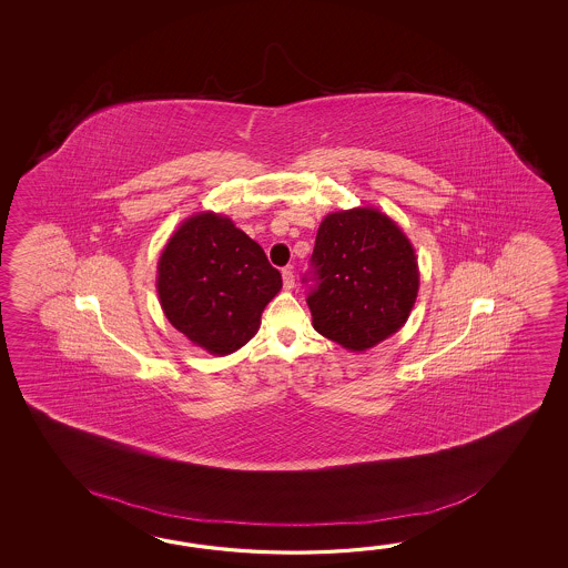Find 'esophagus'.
Listing matches in <instances>:
<instances>
[{"label":"esophagus","mask_w":568,"mask_h":568,"mask_svg":"<svg viewBox=\"0 0 568 568\" xmlns=\"http://www.w3.org/2000/svg\"><path fill=\"white\" fill-rule=\"evenodd\" d=\"M282 280H284V288H294V272L290 267L282 270Z\"/></svg>","instance_id":"1"}]
</instances>
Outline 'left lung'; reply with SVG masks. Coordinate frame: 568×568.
I'll return each instance as SVG.
<instances>
[{
    "label": "left lung",
    "mask_w": 568,
    "mask_h": 568,
    "mask_svg": "<svg viewBox=\"0 0 568 568\" xmlns=\"http://www.w3.org/2000/svg\"><path fill=\"white\" fill-rule=\"evenodd\" d=\"M306 304L313 326L349 351H365L408 321L418 294L414 247L392 219L359 206L323 219Z\"/></svg>",
    "instance_id": "8db88e82"
}]
</instances>
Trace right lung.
Wrapping results in <instances>:
<instances>
[{"label":"right lung","mask_w":568,"mask_h":568,"mask_svg":"<svg viewBox=\"0 0 568 568\" xmlns=\"http://www.w3.org/2000/svg\"><path fill=\"white\" fill-rule=\"evenodd\" d=\"M156 288L174 328L213 355H230L257 333L282 276L231 219L199 213L166 243Z\"/></svg>","instance_id":"1"}]
</instances>
